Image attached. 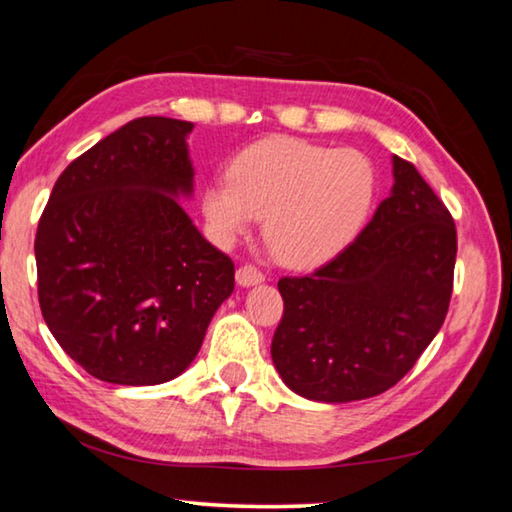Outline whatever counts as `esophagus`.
Listing matches in <instances>:
<instances>
[{"instance_id":"1","label":"esophagus","mask_w":512,"mask_h":512,"mask_svg":"<svg viewBox=\"0 0 512 512\" xmlns=\"http://www.w3.org/2000/svg\"><path fill=\"white\" fill-rule=\"evenodd\" d=\"M264 280V273L257 269L255 264H243L237 269V282L241 287H250V285H257V282Z\"/></svg>"}]
</instances>
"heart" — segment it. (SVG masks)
<instances>
[{"label":"heart","mask_w":512,"mask_h":512,"mask_svg":"<svg viewBox=\"0 0 512 512\" xmlns=\"http://www.w3.org/2000/svg\"><path fill=\"white\" fill-rule=\"evenodd\" d=\"M378 189L367 154L273 136L243 150L227 180L202 193L218 241H234L264 218V241L289 269L335 259L362 230Z\"/></svg>","instance_id":"heart-1"}]
</instances>
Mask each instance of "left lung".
<instances>
[{
  "label": "left lung",
  "mask_w": 512,
  "mask_h": 512,
  "mask_svg": "<svg viewBox=\"0 0 512 512\" xmlns=\"http://www.w3.org/2000/svg\"><path fill=\"white\" fill-rule=\"evenodd\" d=\"M456 223L419 170L394 157L392 196L321 269L280 278L285 312L271 358L305 399L383 394L433 342L449 312Z\"/></svg>",
  "instance_id": "8db88e82"
}]
</instances>
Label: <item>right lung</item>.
<instances>
[{"label": "right lung", "instance_id": "right-lung-1", "mask_svg": "<svg viewBox=\"0 0 512 512\" xmlns=\"http://www.w3.org/2000/svg\"><path fill=\"white\" fill-rule=\"evenodd\" d=\"M186 120L143 116L72 161L36 232L38 303L72 360L113 385H159L196 358L234 264L173 196L191 193Z\"/></svg>", "mask_w": 512, "mask_h": 512}]
</instances>
